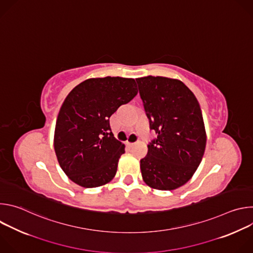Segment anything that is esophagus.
<instances>
[{
	"label": "esophagus",
	"instance_id": "1",
	"mask_svg": "<svg viewBox=\"0 0 253 253\" xmlns=\"http://www.w3.org/2000/svg\"><path fill=\"white\" fill-rule=\"evenodd\" d=\"M127 145H128V146H130V147H131V146H134V145H135V143H131V142H127Z\"/></svg>",
	"mask_w": 253,
	"mask_h": 253
}]
</instances>
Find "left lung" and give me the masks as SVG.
Returning a JSON list of instances; mask_svg holds the SVG:
<instances>
[{
  "instance_id": "1",
  "label": "left lung",
  "mask_w": 253,
  "mask_h": 253,
  "mask_svg": "<svg viewBox=\"0 0 253 253\" xmlns=\"http://www.w3.org/2000/svg\"><path fill=\"white\" fill-rule=\"evenodd\" d=\"M136 81L150 128L157 134L140 160L142 178L153 189H177L192 178L205 151L200 105L180 80L146 76Z\"/></svg>"
}]
</instances>
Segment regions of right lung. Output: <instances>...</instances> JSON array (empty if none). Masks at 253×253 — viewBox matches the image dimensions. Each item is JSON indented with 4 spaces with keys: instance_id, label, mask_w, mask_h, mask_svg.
<instances>
[{
    "instance_id": "right-lung-1",
    "label": "right lung",
    "mask_w": 253,
    "mask_h": 253,
    "mask_svg": "<svg viewBox=\"0 0 253 253\" xmlns=\"http://www.w3.org/2000/svg\"><path fill=\"white\" fill-rule=\"evenodd\" d=\"M137 93L134 79L108 76L87 79L68 94L58 114L54 149L74 183L94 188L114 178L125 145L114 137L109 118Z\"/></svg>"
}]
</instances>
